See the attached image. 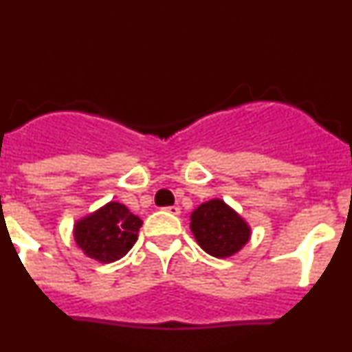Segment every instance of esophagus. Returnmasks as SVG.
Instances as JSON below:
<instances>
[{"label": "esophagus", "mask_w": 352, "mask_h": 352, "mask_svg": "<svg viewBox=\"0 0 352 352\" xmlns=\"http://www.w3.org/2000/svg\"><path fill=\"white\" fill-rule=\"evenodd\" d=\"M165 212H168L170 216H179L180 214V207L179 206H168V207H165Z\"/></svg>", "instance_id": "1"}]
</instances>
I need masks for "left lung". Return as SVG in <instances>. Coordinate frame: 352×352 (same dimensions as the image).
Masks as SVG:
<instances>
[{"mask_svg":"<svg viewBox=\"0 0 352 352\" xmlns=\"http://www.w3.org/2000/svg\"><path fill=\"white\" fill-rule=\"evenodd\" d=\"M190 231L207 254L229 258L251 238V226L223 199L202 202L190 214Z\"/></svg>","mask_w":352,"mask_h":352,"instance_id":"left-lung-1","label":"left lung"}]
</instances>
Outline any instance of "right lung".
Segmentation results:
<instances>
[{
    "label": "right lung",
    "instance_id": "1",
    "mask_svg": "<svg viewBox=\"0 0 352 352\" xmlns=\"http://www.w3.org/2000/svg\"><path fill=\"white\" fill-rule=\"evenodd\" d=\"M143 221L124 204L111 201L74 223V241L99 263H113L131 250Z\"/></svg>",
    "mask_w": 352,
    "mask_h": 352
}]
</instances>
